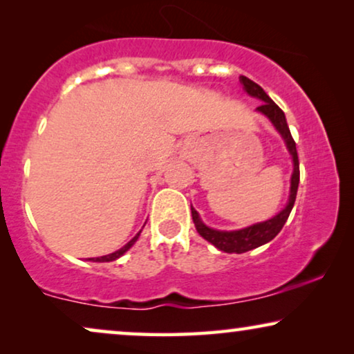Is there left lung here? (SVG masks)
<instances>
[{
	"label": "left lung",
	"instance_id": "8db88e82",
	"mask_svg": "<svg viewBox=\"0 0 354 354\" xmlns=\"http://www.w3.org/2000/svg\"><path fill=\"white\" fill-rule=\"evenodd\" d=\"M240 82L243 84V88L246 93L253 96V98H258L263 101L261 106L256 108V111L261 114H264L266 118L272 122L275 130L280 133V137L283 138L285 147H287L290 156H292L293 172H292V177H290L288 201L287 205H285V207H282V211H279L277 214L270 217L268 221L256 222V224L243 227V229H239V230L211 229V227H207L205 222L201 221L200 214H198L195 207L192 206V217H193V222H195L198 234H200L205 240L209 241V243L214 245L217 250L225 251V253H236V254L246 253V251L258 248V246L269 243L270 240L275 239V235L282 230V227L288 219L290 212L293 209L295 200H297L298 183H299V162H298L297 143H295L292 133H290L283 111L269 98L268 93H266L258 84H254V82L250 80L248 77L241 75Z\"/></svg>",
	"mask_w": 354,
	"mask_h": 354
}]
</instances>
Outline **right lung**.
Returning a JSON list of instances; mask_svg holds the SVG:
<instances>
[{"instance_id": "add662e5", "label": "right lung", "mask_w": 354, "mask_h": 354, "mask_svg": "<svg viewBox=\"0 0 354 354\" xmlns=\"http://www.w3.org/2000/svg\"><path fill=\"white\" fill-rule=\"evenodd\" d=\"M140 234H142V230H140V232H138V234H137V235H135V236H133V239H132V240H130L127 245H124V246H122V248H120V250H118V251H114V253H111V254H106V256H100V258H90V261H95V263H109V261H115V259H119V258H120V256H122V254H125V253H127V251H129L130 248H132V246L135 245V241H137V240H138V236H140Z\"/></svg>"}]
</instances>
